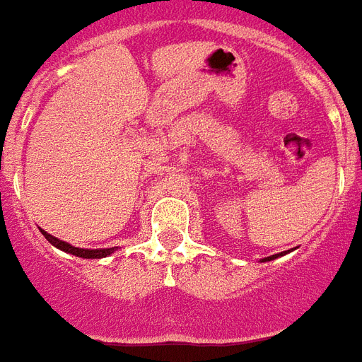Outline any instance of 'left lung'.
I'll return each instance as SVG.
<instances>
[{"label":"left lung","instance_id":"8db88e82","mask_svg":"<svg viewBox=\"0 0 362 362\" xmlns=\"http://www.w3.org/2000/svg\"><path fill=\"white\" fill-rule=\"evenodd\" d=\"M281 255H284V252H281ZM281 255H274V257H268V258H262V262H268V260H274V258H278V257H281Z\"/></svg>","mask_w":362,"mask_h":362}]
</instances>
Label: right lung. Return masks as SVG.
<instances>
[{"label":"right lung","mask_w":362,"mask_h":362,"mask_svg":"<svg viewBox=\"0 0 362 362\" xmlns=\"http://www.w3.org/2000/svg\"><path fill=\"white\" fill-rule=\"evenodd\" d=\"M42 235L46 237L47 241L52 243L54 247H57V249L65 250V252H69V255H75V257H81V258H105L112 255L113 250H117V247H112V249H78V247H73V245H69V243L62 241V239H57V237L49 235V233H46L44 229H40Z\"/></svg>","instance_id":"add662e5"}]
</instances>
